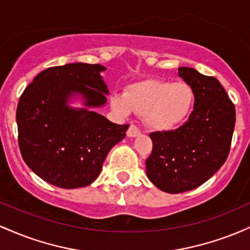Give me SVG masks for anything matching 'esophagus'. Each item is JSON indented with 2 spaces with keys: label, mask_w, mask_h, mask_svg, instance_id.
<instances>
[{
  "label": "esophagus",
  "mask_w": 250,
  "mask_h": 250,
  "mask_svg": "<svg viewBox=\"0 0 250 250\" xmlns=\"http://www.w3.org/2000/svg\"><path fill=\"white\" fill-rule=\"evenodd\" d=\"M141 133V130H140V128L137 127L136 125H129L128 130H127V135L129 137H135L137 136V135H140Z\"/></svg>",
  "instance_id": "1"
}]
</instances>
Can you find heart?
<instances>
[{
    "label": "heart",
    "mask_w": 250,
    "mask_h": 250,
    "mask_svg": "<svg viewBox=\"0 0 250 250\" xmlns=\"http://www.w3.org/2000/svg\"><path fill=\"white\" fill-rule=\"evenodd\" d=\"M194 99L188 83L147 80L129 85L125 94L114 95L111 105L121 115L136 111L150 127L169 129L188 116Z\"/></svg>",
    "instance_id": "1"
}]
</instances>
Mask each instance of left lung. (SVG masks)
<instances>
[{
	"label": "left lung",
	"mask_w": 250,
	"mask_h": 250,
	"mask_svg": "<svg viewBox=\"0 0 250 250\" xmlns=\"http://www.w3.org/2000/svg\"><path fill=\"white\" fill-rule=\"evenodd\" d=\"M179 75L194 91V110L174 130L150 133L153 150L146 161L149 180L166 193L179 194L205 183L229 155L235 105L220 81L193 68H179Z\"/></svg>",
	"instance_id": "8db88e82"
}]
</instances>
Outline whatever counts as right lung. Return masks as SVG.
Segmentation results:
<instances>
[{
    "label": "right lung",
    "instance_id": "1",
    "mask_svg": "<svg viewBox=\"0 0 250 250\" xmlns=\"http://www.w3.org/2000/svg\"><path fill=\"white\" fill-rule=\"evenodd\" d=\"M103 65L88 63L50 67L24 89L17 103L19 147L37 176L59 188L85 187L99 176L111 148L125 139L129 125H116L88 109L67 107L79 93L85 105L107 101Z\"/></svg>",
    "mask_w": 250,
    "mask_h": 250
}]
</instances>
